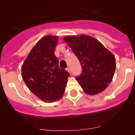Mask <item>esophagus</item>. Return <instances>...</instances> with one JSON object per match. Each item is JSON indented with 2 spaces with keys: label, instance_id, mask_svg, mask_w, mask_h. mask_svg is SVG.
Listing matches in <instances>:
<instances>
[{
  "label": "esophagus",
  "instance_id": "obj_1",
  "mask_svg": "<svg viewBox=\"0 0 135 135\" xmlns=\"http://www.w3.org/2000/svg\"><path fill=\"white\" fill-rule=\"evenodd\" d=\"M66 71H67L69 73H70V74H71V69H70L69 67H68L67 69H66Z\"/></svg>",
  "mask_w": 135,
  "mask_h": 135
}]
</instances>
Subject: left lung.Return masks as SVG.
Returning a JSON list of instances; mask_svg holds the SVG:
<instances>
[{"mask_svg": "<svg viewBox=\"0 0 135 135\" xmlns=\"http://www.w3.org/2000/svg\"><path fill=\"white\" fill-rule=\"evenodd\" d=\"M63 40L80 62L82 74L76 80L83 91L90 95L103 92L113 80L116 66L115 56L90 36H66Z\"/></svg>", "mask_w": 135, "mask_h": 135, "instance_id": "1", "label": "left lung"}]
</instances>
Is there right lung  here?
I'll return each mask as SVG.
<instances>
[{
	"label": "right lung",
	"instance_id": "right-lung-1",
	"mask_svg": "<svg viewBox=\"0 0 135 135\" xmlns=\"http://www.w3.org/2000/svg\"><path fill=\"white\" fill-rule=\"evenodd\" d=\"M57 36H43L33 46L22 66V78L28 88L40 99L56 102L65 92L69 73L60 69L55 50Z\"/></svg>",
	"mask_w": 135,
	"mask_h": 135
}]
</instances>
